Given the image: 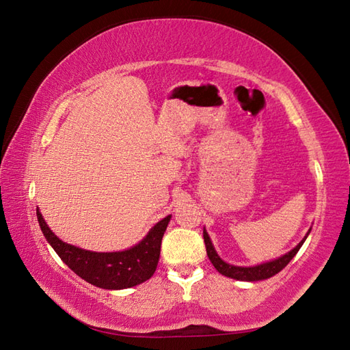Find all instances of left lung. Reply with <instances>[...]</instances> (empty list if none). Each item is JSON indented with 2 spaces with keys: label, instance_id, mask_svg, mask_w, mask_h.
<instances>
[{
  "label": "left lung",
  "instance_id": "obj_1",
  "mask_svg": "<svg viewBox=\"0 0 350 350\" xmlns=\"http://www.w3.org/2000/svg\"><path fill=\"white\" fill-rule=\"evenodd\" d=\"M308 233H310V230H308ZM308 233H307V236H308ZM307 236L298 243V247H295L292 251L287 252V254H284L277 260H272V262H267V263L258 265V266H252V267H241V266H233V265L222 262L219 256L217 254V251H215V248H213L209 234L206 233V230H203L207 257H209L212 265L215 266V269H217L219 273L226 275V277H228V278H234V280H241V281H258V280H266V278L273 277L275 273H278L282 267H286L290 260L296 256V252L299 251L304 241L307 239Z\"/></svg>",
  "mask_w": 350,
  "mask_h": 350
}]
</instances>
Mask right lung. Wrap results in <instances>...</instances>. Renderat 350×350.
<instances>
[{"mask_svg":"<svg viewBox=\"0 0 350 350\" xmlns=\"http://www.w3.org/2000/svg\"><path fill=\"white\" fill-rule=\"evenodd\" d=\"M36 213L43 236L63 262L87 282L109 290L133 287L152 277L159 262L162 236L171 218L168 215L159 221L144 239L131 250L122 252H93L58 239L46 226L39 209Z\"/></svg>","mask_w":350,"mask_h":350,"instance_id":"1","label":"right lung"}]
</instances>
